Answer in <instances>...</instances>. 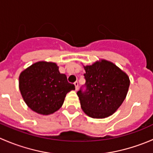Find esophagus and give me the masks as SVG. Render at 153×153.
Masks as SVG:
<instances>
[{
  "label": "esophagus",
  "instance_id": "esophagus-1",
  "mask_svg": "<svg viewBox=\"0 0 153 153\" xmlns=\"http://www.w3.org/2000/svg\"><path fill=\"white\" fill-rule=\"evenodd\" d=\"M74 85L75 86V90H78V83L77 82V81H75V83H74Z\"/></svg>",
  "mask_w": 153,
  "mask_h": 153
}]
</instances>
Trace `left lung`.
Wrapping results in <instances>:
<instances>
[{"instance_id":"left-lung-1","label":"left lung","mask_w":153,"mask_h":153,"mask_svg":"<svg viewBox=\"0 0 153 153\" xmlns=\"http://www.w3.org/2000/svg\"><path fill=\"white\" fill-rule=\"evenodd\" d=\"M86 87L77 92L81 109L92 118H105L116 112L129 89V78L115 64L104 59L84 66Z\"/></svg>"}]
</instances>
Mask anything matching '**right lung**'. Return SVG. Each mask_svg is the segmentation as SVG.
<instances>
[{"mask_svg":"<svg viewBox=\"0 0 153 153\" xmlns=\"http://www.w3.org/2000/svg\"><path fill=\"white\" fill-rule=\"evenodd\" d=\"M55 63L38 61L19 75V89L27 105L41 115H50L64 104L66 95L75 89Z\"/></svg>","mask_w":153,"mask_h":153,"instance_id":"right-lung-1","label":"right lung"}]
</instances>
